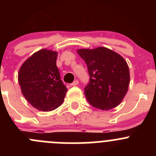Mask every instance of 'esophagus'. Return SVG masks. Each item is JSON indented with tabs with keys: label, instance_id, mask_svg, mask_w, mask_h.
I'll return each mask as SVG.
<instances>
[{
	"label": "esophagus",
	"instance_id": "obj_1",
	"mask_svg": "<svg viewBox=\"0 0 156 156\" xmlns=\"http://www.w3.org/2000/svg\"><path fill=\"white\" fill-rule=\"evenodd\" d=\"M78 83H79V82H78V80H76V81H74V82H72V84H70V85H71V86H73V87H74V86H76V85H78Z\"/></svg>",
	"mask_w": 156,
	"mask_h": 156
}]
</instances>
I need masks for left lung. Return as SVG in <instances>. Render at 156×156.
I'll return each instance as SVG.
<instances>
[{
	"mask_svg": "<svg viewBox=\"0 0 156 156\" xmlns=\"http://www.w3.org/2000/svg\"><path fill=\"white\" fill-rule=\"evenodd\" d=\"M77 53L85 61L90 75V82L84 89L88 103L102 110L119 106L130 84V71L125 59L104 47L79 49Z\"/></svg>",
	"mask_w": 156,
	"mask_h": 156,
	"instance_id": "left-lung-1",
	"label": "left lung"
}]
</instances>
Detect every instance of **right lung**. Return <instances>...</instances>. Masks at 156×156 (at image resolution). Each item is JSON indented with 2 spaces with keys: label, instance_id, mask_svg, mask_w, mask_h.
<instances>
[{
  "label": "right lung",
  "instance_id": "1",
  "mask_svg": "<svg viewBox=\"0 0 156 156\" xmlns=\"http://www.w3.org/2000/svg\"><path fill=\"white\" fill-rule=\"evenodd\" d=\"M57 55L56 51L42 49L28 58L19 71L22 94L39 111L56 109L62 103L67 92L56 66Z\"/></svg>",
  "mask_w": 156,
  "mask_h": 156
}]
</instances>
